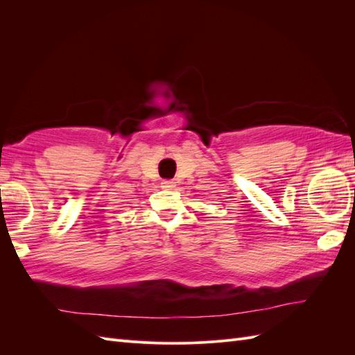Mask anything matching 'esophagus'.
<instances>
[{"label":"esophagus","instance_id":"34e87169","mask_svg":"<svg viewBox=\"0 0 355 355\" xmlns=\"http://www.w3.org/2000/svg\"><path fill=\"white\" fill-rule=\"evenodd\" d=\"M161 187H163L164 189H173L175 188V182L170 180V179H166L161 182Z\"/></svg>","mask_w":355,"mask_h":355}]
</instances>
